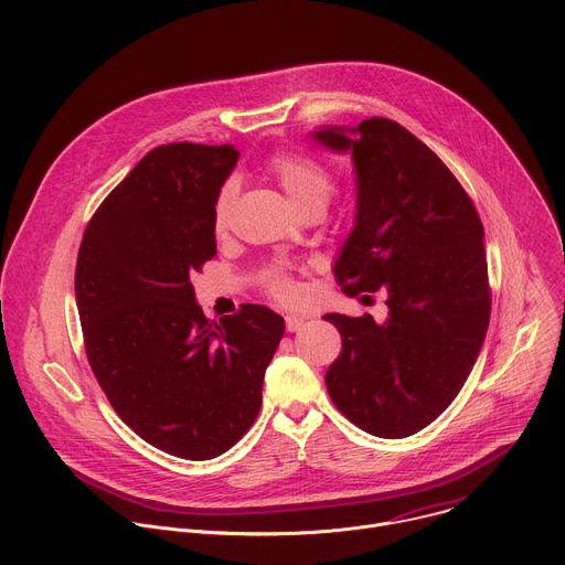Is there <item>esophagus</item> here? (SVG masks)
<instances>
[{"instance_id":"34e87169","label":"esophagus","mask_w":565,"mask_h":565,"mask_svg":"<svg viewBox=\"0 0 565 565\" xmlns=\"http://www.w3.org/2000/svg\"><path fill=\"white\" fill-rule=\"evenodd\" d=\"M303 324H306V319H303V317L286 315V331H288V333H297V331H301V329H303Z\"/></svg>"}]
</instances>
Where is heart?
<instances>
[{
    "label": "heart",
    "instance_id": "1",
    "mask_svg": "<svg viewBox=\"0 0 565 565\" xmlns=\"http://www.w3.org/2000/svg\"><path fill=\"white\" fill-rule=\"evenodd\" d=\"M268 168L277 177L279 185L286 190L290 201L303 210L308 205H327L333 194L335 181L327 168H321L317 160L295 153V151H275L268 158ZM236 196V183L225 181L212 203V225L216 232L225 230L230 210ZM266 286L273 297L281 301H292L297 297V286L284 266H273L266 273Z\"/></svg>",
    "mask_w": 565,
    "mask_h": 565
}]
</instances>
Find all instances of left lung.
Wrapping results in <instances>:
<instances>
[{"instance_id": "8db88e82", "label": "left lung", "mask_w": 565, "mask_h": 565, "mask_svg": "<svg viewBox=\"0 0 565 565\" xmlns=\"http://www.w3.org/2000/svg\"><path fill=\"white\" fill-rule=\"evenodd\" d=\"M312 138L351 153L358 181L355 225L333 273L347 295L382 288L388 306L382 324L371 315H324L342 333L327 388L360 429L407 438L451 405L486 342L482 223L443 160L402 125L369 118Z\"/></svg>"}]
</instances>
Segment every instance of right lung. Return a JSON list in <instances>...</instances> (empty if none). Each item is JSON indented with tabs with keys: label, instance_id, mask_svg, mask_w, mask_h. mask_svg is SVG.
Returning <instances> with one entry per match:
<instances>
[{
	"label": "right lung",
	"instance_id": "add662e5",
	"mask_svg": "<svg viewBox=\"0 0 565 565\" xmlns=\"http://www.w3.org/2000/svg\"><path fill=\"white\" fill-rule=\"evenodd\" d=\"M232 145L151 149L92 216L75 303L92 371L142 440L210 460L253 427L284 317L259 303L210 321L192 275L216 255L212 203Z\"/></svg>",
	"mask_w": 565,
	"mask_h": 565
}]
</instances>
